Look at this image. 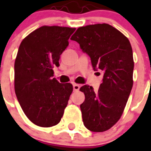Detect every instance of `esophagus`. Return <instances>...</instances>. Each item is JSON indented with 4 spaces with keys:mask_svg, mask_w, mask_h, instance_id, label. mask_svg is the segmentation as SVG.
Wrapping results in <instances>:
<instances>
[{
    "mask_svg": "<svg viewBox=\"0 0 151 151\" xmlns=\"http://www.w3.org/2000/svg\"><path fill=\"white\" fill-rule=\"evenodd\" d=\"M73 91H78V90L80 89V85H78V84H73Z\"/></svg>",
    "mask_w": 151,
    "mask_h": 151,
    "instance_id": "esophagus-1",
    "label": "esophagus"
}]
</instances>
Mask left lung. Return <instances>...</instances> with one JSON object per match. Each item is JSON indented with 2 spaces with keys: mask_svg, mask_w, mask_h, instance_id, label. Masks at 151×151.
Instances as JSON below:
<instances>
[{
  "mask_svg": "<svg viewBox=\"0 0 151 151\" xmlns=\"http://www.w3.org/2000/svg\"><path fill=\"white\" fill-rule=\"evenodd\" d=\"M70 39L88 55L94 70L103 71L97 92L88 85L80 88L85 96L80 106L84 124L92 132L106 131L120 119L133 85L131 44L106 23L79 27Z\"/></svg>",
  "mask_w": 151,
  "mask_h": 151,
  "instance_id": "1",
  "label": "left lung"
}]
</instances>
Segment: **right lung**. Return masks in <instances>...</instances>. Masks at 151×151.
<instances>
[{
    "instance_id": "1",
    "label": "right lung",
    "mask_w": 151,
    "mask_h": 151,
    "mask_svg": "<svg viewBox=\"0 0 151 151\" xmlns=\"http://www.w3.org/2000/svg\"><path fill=\"white\" fill-rule=\"evenodd\" d=\"M75 28L44 26L21 42L15 61V92L30 122L52 127L60 122L73 92L70 83L53 78V67L69 45Z\"/></svg>"
}]
</instances>
